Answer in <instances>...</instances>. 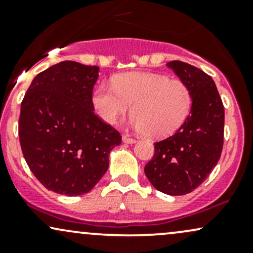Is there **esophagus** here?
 <instances>
[{
  "label": "esophagus",
  "instance_id": "34e87169",
  "mask_svg": "<svg viewBox=\"0 0 253 253\" xmlns=\"http://www.w3.org/2000/svg\"><path fill=\"white\" fill-rule=\"evenodd\" d=\"M123 141H124V143H127V144H134L135 139L130 138V136H128V135H124L123 136Z\"/></svg>",
  "mask_w": 253,
  "mask_h": 253
}]
</instances>
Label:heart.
I'll return each instance as SVG.
<instances>
[{
  "instance_id": "b5f03b06",
  "label": "heart",
  "mask_w": 253,
  "mask_h": 253,
  "mask_svg": "<svg viewBox=\"0 0 253 253\" xmlns=\"http://www.w3.org/2000/svg\"><path fill=\"white\" fill-rule=\"evenodd\" d=\"M92 107L101 120L114 124L132 107L130 124L150 138L175 133L189 115L193 95L179 80L147 72H126L102 84L92 94Z\"/></svg>"
}]
</instances>
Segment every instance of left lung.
<instances>
[{
	"mask_svg": "<svg viewBox=\"0 0 253 253\" xmlns=\"http://www.w3.org/2000/svg\"><path fill=\"white\" fill-rule=\"evenodd\" d=\"M189 86L190 114L175 134L155 144L145 175L157 190L185 195L207 178L221 156L225 110L215 83L195 66L172 60L167 64Z\"/></svg>",
	"mask_w": 253,
	"mask_h": 253,
	"instance_id": "1",
	"label": "left lung"
}]
</instances>
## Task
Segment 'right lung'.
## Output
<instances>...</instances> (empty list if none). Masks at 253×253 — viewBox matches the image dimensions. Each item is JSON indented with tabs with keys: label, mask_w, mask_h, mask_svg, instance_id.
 <instances>
[{
	"label": "right lung",
	"mask_w": 253,
	"mask_h": 253,
	"mask_svg": "<svg viewBox=\"0 0 253 253\" xmlns=\"http://www.w3.org/2000/svg\"><path fill=\"white\" fill-rule=\"evenodd\" d=\"M98 66L65 60L38 74L21 102L19 138L33 175L66 196L88 193L102 178L117 129L94 113Z\"/></svg>",
	"instance_id": "1"
}]
</instances>
